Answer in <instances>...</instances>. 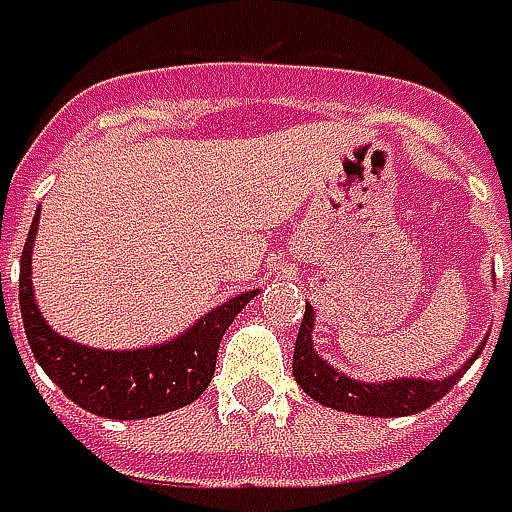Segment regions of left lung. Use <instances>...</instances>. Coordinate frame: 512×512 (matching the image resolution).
<instances>
[{"mask_svg": "<svg viewBox=\"0 0 512 512\" xmlns=\"http://www.w3.org/2000/svg\"><path fill=\"white\" fill-rule=\"evenodd\" d=\"M313 307L305 305V319L296 336V350H293V376L299 387L305 390L313 402L356 413V416H379V419H393V416H413L422 413L430 404H436L444 393L459 382L464 370L482 356V347L467 359V362L444 376V379H387V382H359L347 373H339L333 364H327L316 344H313Z\"/></svg>", "mask_w": 512, "mask_h": 512, "instance_id": "obj_1", "label": "left lung"}]
</instances>
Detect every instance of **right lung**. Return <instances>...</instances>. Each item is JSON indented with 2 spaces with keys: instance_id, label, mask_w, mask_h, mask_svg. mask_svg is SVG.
Instances as JSON below:
<instances>
[{
  "instance_id": "1",
  "label": "right lung",
  "mask_w": 512,
  "mask_h": 512,
  "mask_svg": "<svg viewBox=\"0 0 512 512\" xmlns=\"http://www.w3.org/2000/svg\"><path fill=\"white\" fill-rule=\"evenodd\" d=\"M39 230V210L33 216L22 265H19V307L30 350L42 370L48 373L70 402L105 419H150L185 404L196 402L207 390L216 370V353L225 330L242 313V307L259 296V290H245L222 305H216L185 333L170 342L136 347V350H102L59 336L45 322L36 305L30 282V253ZM2 293V273H0Z\"/></svg>"
}]
</instances>
